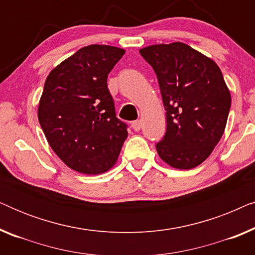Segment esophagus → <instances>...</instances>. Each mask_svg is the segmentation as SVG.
<instances>
[{
  "instance_id": "1",
  "label": "esophagus",
  "mask_w": 255,
  "mask_h": 255,
  "mask_svg": "<svg viewBox=\"0 0 255 255\" xmlns=\"http://www.w3.org/2000/svg\"><path fill=\"white\" fill-rule=\"evenodd\" d=\"M132 128H133L134 131H139L141 128V121H134L133 123H132Z\"/></svg>"
}]
</instances>
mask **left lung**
I'll return each instance as SVG.
<instances>
[{"instance_id": "8db88e82", "label": "left lung", "mask_w": 255, "mask_h": 255, "mask_svg": "<svg viewBox=\"0 0 255 255\" xmlns=\"http://www.w3.org/2000/svg\"><path fill=\"white\" fill-rule=\"evenodd\" d=\"M154 69L166 109L167 130L156 151L176 169L201 165L221 140L228 122L231 94L218 65L175 41L139 50Z\"/></svg>"}]
</instances>
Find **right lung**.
I'll use <instances>...</instances> for the list:
<instances>
[{"label": "right lung", "mask_w": 255, "mask_h": 255, "mask_svg": "<svg viewBox=\"0 0 255 255\" xmlns=\"http://www.w3.org/2000/svg\"><path fill=\"white\" fill-rule=\"evenodd\" d=\"M125 50L89 45L47 75L38 120L51 148L69 168L96 175L116 165L128 137L116 118L108 74Z\"/></svg>", "instance_id": "add662e5"}]
</instances>
